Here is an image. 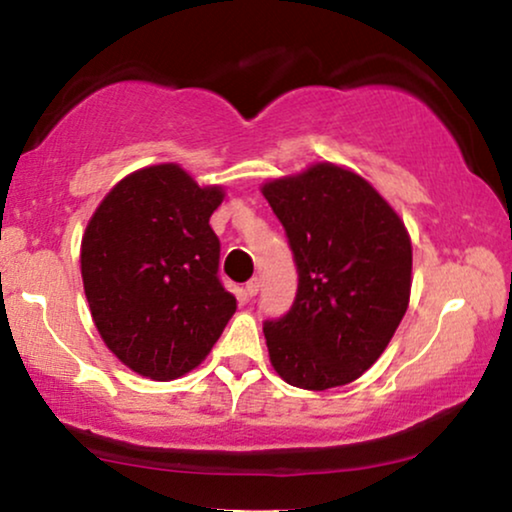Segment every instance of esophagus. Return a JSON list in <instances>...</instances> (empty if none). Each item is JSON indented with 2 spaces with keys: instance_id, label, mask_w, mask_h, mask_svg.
<instances>
[{
  "instance_id": "1",
  "label": "esophagus",
  "mask_w": 512,
  "mask_h": 512,
  "mask_svg": "<svg viewBox=\"0 0 512 512\" xmlns=\"http://www.w3.org/2000/svg\"><path fill=\"white\" fill-rule=\"evenodd\" d=\"M245 292H248V295L250 297H255L257 295V292H260V278H250V281L248 283H245Z\"/></svg>"
}]
</instances>
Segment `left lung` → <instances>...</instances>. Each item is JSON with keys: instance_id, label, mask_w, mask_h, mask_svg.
I'll return each instance as SVG.
<instances>
[{"instance_id": "1", "label": "left lung", "mask_w": 512, "mask_h": 512, "mask_svg": "<svg viewBox=\"0 0 512 512\" xmlns=\"http://www.w3.org/2000/svg\"><path fill=\"white\" fill-rule=\"evenodd\" d=\"M297 267L290 311L264 320L269 358L290 386L325 391L377 363L407 311L412 243L370 182L316 163L262 187Z\"/></svg>"}]
</instances>
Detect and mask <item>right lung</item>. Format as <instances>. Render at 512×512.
Wrapping results in <instances>:
<instances>
[{
	"label": "right lung",
	"instance_id": "1",
	"mask_svg": "<svg viewBox=\"0 0 512 512\" xmlns=\"http://www.w3.org/2000/svg\"><path fill=\"white\" fill-rule=\"evenodd\" d=\"M222 199L220 187H199L180 166L161 163L124 177L88 222L81 278L93 323L142 377L194 370L234 316L210 229Z\"/></svg>",
	"mask_w": 512,
	"mask_h": 512
}]
</instances>
